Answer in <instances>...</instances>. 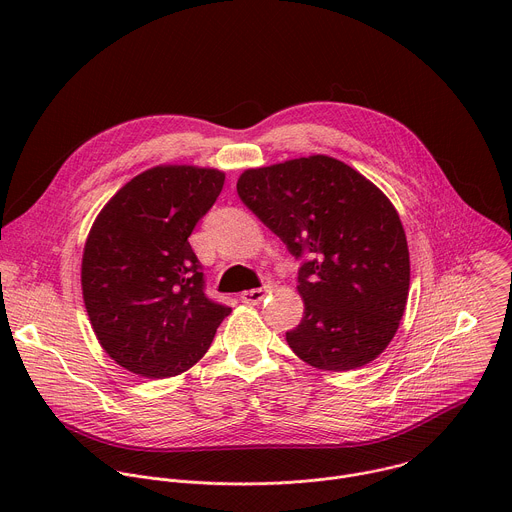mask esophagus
I'll return each instance as SVG.
<instances>
[{
  "mask_svg": "<svg viewBox=\"0 0 512 512\" xmlns=\"http://www.w3.org/2000/svg\"><path fill=\"white\" fill-rule=\"evenodd\" d=\"M269 287L265 285V287H255V289H247V291H243L241 294V300L245 302V304H249V306H257V304H261L263 300H265V296L269 294Z\"/></svg>",
  "mask_w": 512,
  "mask_h": 512,
  "instance_id": "34e87169",
  "label": "esophagus"
}]
</instances>
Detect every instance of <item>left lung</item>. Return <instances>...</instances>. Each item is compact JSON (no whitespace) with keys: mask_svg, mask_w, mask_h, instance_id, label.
<instances>
[{"mask_svg":"<svg viewBox=\"0 0 512 512\" xmlns=\"http://www.w3.org/2000/svg\"><path fill=\"white\" fill-rule=\"evenodd\" d=\"M237 192L291 255H308L298 275L304 318L285 334L289 348L320 371L373 362L409 296L407 237L393 202L324 154L249 168Z\"/></svg>","mask_w":512,"mask_h":512,"instance_id":"1","label":"left lung"}]
</instances>
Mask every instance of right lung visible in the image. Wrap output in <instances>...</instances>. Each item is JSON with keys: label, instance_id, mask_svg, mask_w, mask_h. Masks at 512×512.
<instances>
[{"label": "right lung", "instance_id": "add662e5", "mask_svg": "<svg viewBox=\"0 0 512 512\" xmlns=\"http://www.w3.org/2000/svg\"><path fill=\"white\" fill-rule=\"evenodd\" d=\"M225 172L164 164L131 178L89 231L81 285L103 350L133 375L176 377L206 354L231 308L204 296L188 243Z\"/></svg>", "mask_w": 512, "mask_h": 512}]
</instances>
